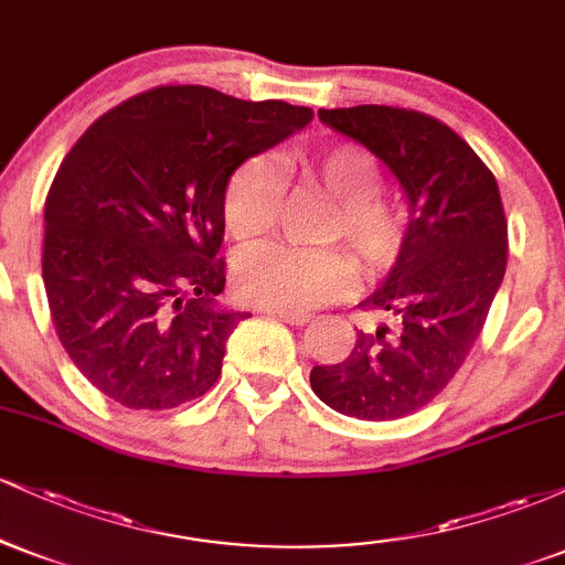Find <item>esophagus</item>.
<instances>
[{
    "label": "esophagus",
    "instance_id": "1",
    "mask_svg": "<svg viewBox=\"0 0 565 565\" xmlns=\"http://www.w3.org/2000/svg\"><path fill=\"white\" fill-rule=\"evenodd\" d=\"M270 313H274L276 319H281L284 323H291V327H305V323H310L308 313H295V310H270Z\"/></svg>",
    "mask_w": 565,
    "mask_h": 565
}]
</instances>
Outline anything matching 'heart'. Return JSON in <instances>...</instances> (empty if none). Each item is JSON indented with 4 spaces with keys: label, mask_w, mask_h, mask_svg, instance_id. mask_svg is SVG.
Masks as SVG:
<instances>
[{
    "label": "heart",
    "mask_w": 565,
    "mask_h": 565,
    "mask_svg": "<svg viewBox=\"0 0 565 565\" xmlns=\"http://www.w3.org/2000/svg\"><path fill=\"white\" fill-rule=\"evenodd\" d=\"M308 183L334 201L323 242H345L366 274L391 270L406 242L408 220L398 199L377 191V159L355 142H334L300 161ZM281 212V180L268 159H246L231 174L223 199L225 225L238 242H260L276 228ZM359 281V265L345 249L263 246L233 265L238 297L270 310H310L345 297Z\"/></svg>",
    "instance_id": "1"
}]
</instances>
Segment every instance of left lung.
Here are the masks:
<instances>
[{
  "mask_svg": "<svg viewBox=\"0 0 565 565\" xmlns=\"http://www.w3.org/2000/svg\"><path fill=\"white\" fill-rule=\"evenodd\" d=\"M319 119L369 148L408 204L401 257L361 302L387 323L310 372L329 408L387 423L430 404L468 359L508 268V220L489 167L433 116L355 106L321 108Z\"/></svg>",
  "mask_w": 565,
  "mask_h": 565,
  "instance_id": "obj_1",
  "label": "left lung"
}]
</instances>
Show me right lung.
Instances as JSON below:
<instances>
[{
    "label": "right lung",
    "instance_id": "add662e5",
    "mask_svg": "<svg viewBox=\"0 0 565 565\" xmlns=\"http://www.w3.org/2000/svg\"><path fill=\"white\" fill-rule=\"evenodd\" d=\"M310 119L180 84L129 97L76 140L44 204L42 278L68 359L103 395L174 408L215 385L249 316L217 302L225 188Z\"/></svg>",
    "mask_w": 565,
    "mask_h": 565
}]
</instances>
